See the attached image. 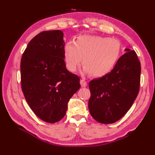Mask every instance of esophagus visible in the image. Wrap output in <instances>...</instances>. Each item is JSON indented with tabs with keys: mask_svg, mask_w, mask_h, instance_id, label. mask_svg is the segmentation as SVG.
<instances>
[{
	"mask_svg": "<svg viewBox=\"0 0 155 155\" xmlns=\"http://www.w3.org/2000/svg\"><path fill=\"white\" fill-rule=\"evenodd\" d=\"M80 83L81 84L82 87H86L87 86V81H85L84 79H81L80 81Z\"/></svg>",
	"mask_w": 155,
	"mask_h": 155,
	"instance_id": "1",
	"label": "esophagus"
}]
</instances>
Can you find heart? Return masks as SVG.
<instances>
[{"label":"heart","mask_w":155,"mask_h":155,"mask_svg":"<svg viewBox=\"0 0 155 155\" xmlns=\"http://www.w3.org/2000/svg\"><path fill=\"white\" fill-rule=\"evenodd\" d=\"M121 52L122 45L117 39L83 35L75 42L68 41L65 44L64 57L69 71L75 72L82 61L84 73L100 77L113 70Z\"/></svg>","instance_id":"heart-1"}]
</instances>
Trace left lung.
I'll return each instance as SVG.
<instances>
[{
  "instance_id": "8db88e82",
  "label": "left lung",
  "mask_w": 155,
  "mask_h": 155,
  "mask_svg": "<svg viewBox=\"0 0 155 155\" xmlns=\"http://www.w3.org/2000/svg\"><path fill=\"white\" fill-rule=\"evenodd\" d=\"M111 72L92 80L88 86V109L94 120L111 124L120 120L132 106L140 88V62L134 51L126 48Z\"/></svg>"
}]
</instances>
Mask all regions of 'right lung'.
I'll return each instance as SVG.
<instances>
[{
  "instance_id": "add662e5",
  "label": "right lung",
  "mask_w": 155,
  "mask_h": 155,
  "mask_svg": "<svg viewBox=\"0 0 155 155\" xmlns=\"http://www.w3.org/2000/svg\"><path fill=\"white\" fill-rule=\"evenodd\" d=\"M63 32H41L29 42L21 61L22 93L42 120L54 123L64 117L68 102L81 87L64 61Z\"/></svg>"
}]
</instances>
